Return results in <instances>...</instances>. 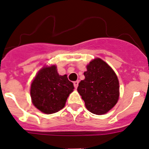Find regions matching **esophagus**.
Instances as JSON below:
<instances>
[{
    "label": "esophagus",
    "instance_id": "esophagus-1",
    "mask_svg": "<svg viewBox=\"0 0 149 149\" xmlns=\"http://www.w3.org/2000/svg\"><path fill=\"white\" fill-rule=\"evenodd\" d=\"M78 84H79L78 81H74V88H75V89H77V87L78 86Z\"/></svg>",
    "mask_w": 149,
    "mask_h": 149
}]
</instances>
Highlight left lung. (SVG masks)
<instances>
[{
	"instance_id": "obj_1",
	"label": "left lung",
	"mask_w": 149,
	"mask_h": 149,
	"mask_svg": "<svg viewBox=\"0 0 149 149\" xmlns=\"http://www.w3.org/2000/svg\"><path fill=\"white\" fill-rule=\"evenodd\" d=\"M85 79L79 83L77 92L92 113L103 115L111 110L119 100V83L111 67L100 58L86 65Z\"/></svg>"
}]
</instances>
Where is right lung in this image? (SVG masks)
I'll use <instances>...</instances> for the list:
<instances>
[{
  "label": "right lung",
  "instance_id": "right-lung-1",
  "mask_svg": "<svg viewBox=\"0 0 149 149\" xmlns=\"http://www.w3.org/2000/svg\"><path fill=\"white\" fill-rule=\"evenodd\" d=\"M74 88L66 74H59L56 65L45 66L39 71L31 84L30 97L34 106L41 112L54 113L65 107Z\"/></svg>",
  "mask_w": 149,
  "mask_h": 149
}]
</instances>
